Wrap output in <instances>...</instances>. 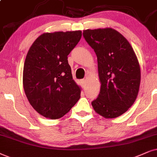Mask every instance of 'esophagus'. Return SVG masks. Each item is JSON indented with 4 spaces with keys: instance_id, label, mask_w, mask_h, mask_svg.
<instances>
[{
    "instance_id": "esophagus-1",
    "label": "esophagus",
    "mask_w": 157,
    "mask_h": 157,
    "mask_svg": "<svg viewBox=\"0 0 157 157\" xmlns=\"http://www.w3.org/2000/svg\"><path fill=\"white\" fill-rule=\"evenodd\" d=\"M81 82H82V85L84 86V85L86 84V80H85V79H82V80H81Z\"/></svg>"
}]
</instances>
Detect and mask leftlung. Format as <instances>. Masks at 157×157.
I'll return each mask as SVG.
<instances>
[{
	"label": "left lung",
	"instance_id": "left-lung-1",
	"mask_svg": "<svg viewBox=\"0 0 157 157\" xmlns=\"http://www.w3.org/2000/svg\"><path fill=\"white\" fill-rule=\"evenodd\" d=\"M96 53L101 90L91 104L105 118L124 114L133 104L140 82V70L133 49L125 37L112 28L83 30Z\"/></svg>",
	"mask_w": 157,
	"mask_h": 157
}]
</instances>
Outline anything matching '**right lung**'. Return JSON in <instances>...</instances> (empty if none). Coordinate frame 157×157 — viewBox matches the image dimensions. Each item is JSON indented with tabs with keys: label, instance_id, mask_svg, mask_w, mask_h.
Masks as SVG:
<instances>
[{
	"label": "right lung",
	"instance_id": "add662e5",
	"mask_svg": "<svg viewBox=\"0 0 157 157\" xmlns=\"http://www.w3.org/2000/svg\"><path fill=\"white\" fill-rule=\"evenodd\" d=\"M81 36L80 30L44 33L27 53L24 90L31 106L45 117H62L80 98L67 59Z\"/></svg>",
	"mask_w": 157,
	"mask_h": 157
}]
</instances>
